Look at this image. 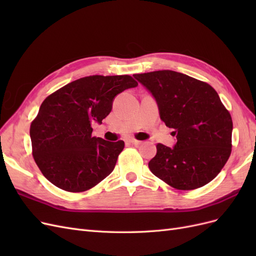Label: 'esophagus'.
I'll return each instance as SVG.
<instances>
[{
  "instance_id": "obj_1",
  "label": "esophagus",
  "mask_w": 256,
  "mask_h": 256,
  "mask_svg": "<svg viewBox=\"0 0 256 256\" xmlns=\"http://www.w3.org/2000/svg\"><path fill=\"white\" fill-rule=\"evenodd\" d=\"M129 143H131L132 145H140V144L142 143V141L136 140V138H130V140H129Z\"/></svg>"
}]
</instances>
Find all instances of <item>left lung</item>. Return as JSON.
I'll use <instances>...</instances> for the list:
<instances>
[{"instance_id": "obj_1", "label": "left lung", "mask_w": 256, "mask_h": 256, "mask_svg": "<svg viewBox=\"0 0 256 256\" xmlns=\"http://www.w3.org/2000/svg\"><path fill=\"white\" fill-rule=\"evenodd\" d=\"M156 99L161 120L175 129L174 148L158 143L152 173L178 190L203 187L220 173L232 152L233 122L206 82L173 70L134 74Z\"/></svg>"}]
</instances>
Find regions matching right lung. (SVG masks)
Instances as JSON below:
<instances>
[{
	"mask_svg": "<svg viewBox=\"0 0 256 256\" xmlns=\"http://www.w3.org/2000/svg\"><path fill=\"white\" fill-rule=\"evenodd\" d=\"M138 82L131 76H90L72 81L46 98L30 124L32 154L42 175L58 188L83 192L114 170L125 143L92 136L114 97Z\"/></svg>",
	"mask_w": 256,
	"mask_h": 256,
	"instance_id": "1",
	"label": "right lung"
}]
</instances>
